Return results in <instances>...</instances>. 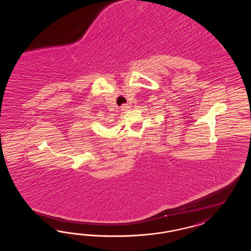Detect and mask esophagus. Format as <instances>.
<instances>
[{"label":"esophagus","mask_w":251,"mask_h":251,"mask_svg":"<svg viewBox=\"0 0 251 251\" xmlns=\"http://www.w3.org/2000/svg\"><path fill=\"white\" fill-rule=\"evenodd\" d=\"M121 109H122V111H124V112H127L130 107H129L128 105H126V104H124Z\"/></svg>","instance_id":"obj_1"}]
</instances>
